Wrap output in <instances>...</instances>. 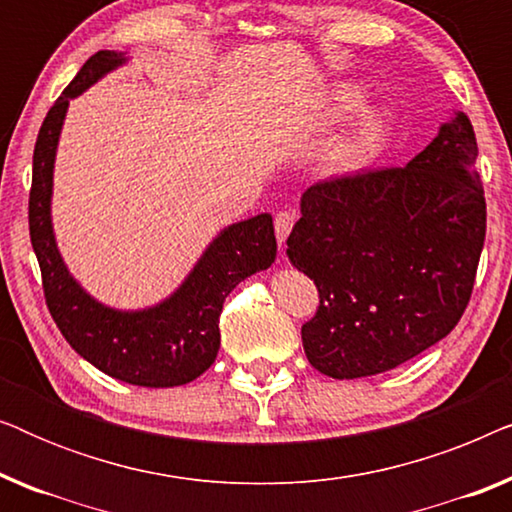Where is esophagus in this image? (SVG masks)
Masks as SVG:
<instances>
[{
    "label": "esophagus",
    "mask_w": 512,
    "mask_h": 512,
    "mask_svg": "<svg viewBox=\"0 0 512 512\" xmlns=\"http://www.w3.org/2000/svg\"><path fill=\"white\" fill-rule=\"evenodd\" d=\"M293 223H296V214L289 212V209H284V212H279L275 216V233H277L279 244L286 242V237H289Z\"/></svg>",
    "instance_id": "34e87169"
}]
</instances>
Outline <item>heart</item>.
I'll use <instances>...</instances> for the list:
<instances>
[{"instance_id": "1", "label": "heart", "mask_w": 512, "mask_h": 512, "mask_svg": "<svg viewBox=\"0 0 512 512\" xmlns=\"http://www.w3.org/2000/svg\"><path fill=\"white\" fill-rule=\"evenodd\" d=\"M361 88L359 86H342L340 88V102L347 104V107H352L361 100ZM384 128V111L380 107H373L368 109L366 114H363V121L359 125V130H356V135L349 139L345 144V149L340 153V160L342 165H354L359 163V160L366 156L370 146L377 142V137H380V132Z\"/></svg>"}]
</instances>
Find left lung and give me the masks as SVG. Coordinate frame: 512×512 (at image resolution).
<instances>
[{"instance_id": "left-lung-1", "label": "left lung", "mask_w": 512, "mask_h": 512, "mask_svg": "<svg viewBox=\"0 0 512 512\" xmlns=\"http://www.w3.org/2000/svg\"><path fill=\"white\" fill-rule=\"evenodd\" d=\"M464 111L405 167L307 188L286 240L319 289L303 326L307 361L333 380L384 373L436 345L471 298L487 207Z\"/></svg>"}]
</instances>
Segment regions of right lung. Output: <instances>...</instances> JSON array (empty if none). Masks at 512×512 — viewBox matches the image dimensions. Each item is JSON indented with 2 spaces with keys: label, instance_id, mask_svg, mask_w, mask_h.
Segmentation results:
<instances>
[{
  "label": "right lung",
  "instance_id": "right-lung-1",
  "mask_svg": "<svg viewBox=\"0 0 512 512\" xmlns=\"http://www.w3.org/2000/svg\"><path fill=\"white\" fill-rule=\"evenodd\" d=\"M128 62L125 51L95 53L46 114L32 158L30 237L48 310L76 354L121 382L151 389L181 387L205 373L219 354V317L228 293L275 263V226L270 214H256L219 230L184 282L156 305L118 310L83 289L55 240V156L69 102Z\"/></svg>",
  "mask_w": 512,
  "mask_h": 512
}]
</instances>
